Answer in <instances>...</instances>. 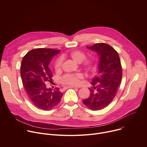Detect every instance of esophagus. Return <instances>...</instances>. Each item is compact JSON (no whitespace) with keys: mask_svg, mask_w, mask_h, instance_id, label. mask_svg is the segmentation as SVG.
Segmentation results:
<instances>
[{"mask_svg":"<svg viewBox=\"0 0 147 147\" xmlns=\"http://www.w3.org/2000/svg\"><path fill=\"white\" fill-rule=\"evenodd\" d=\"M76 88V86H67V87H65V88H63V89H68V88Z\"/></svg>","mask_w":147,"mask_h":147,"instance_id":"34e87169","label":"esophagus"}]
</instances>
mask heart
I'll return each mask as SVG.
<instances>
[{
	"label": "heart",
	"mask_w": 147,
	"mask_h": 147,
	"mask_svg": "<svg viewBox=\"0 0 147 147\" xmlns=\"http://www.w3.org/2000/svg\"><path fill=\"white\" fill-rule=\"evenodd\" d=\"M69 57L77 63H82V67L89 73L92 72L96 67V61L93 58H86V54L80 50H75L69 54ZM62 67V59L58 58L54 62V68L56 72L61 71ZM83 75L80 74H67L61 79L62 84L68 86H78L80 80L83 79Z\"/></svg>",
	"instance_id": "heart-1"
}]
</instances>
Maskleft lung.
Segmentation results:
<instances>
[{
  "instance_id": "8db88e82",
  "label": "left lung",
  "mask_w": 147,
  "mask_h": 147,
  "mask_svg": "<svg viewBox=\"0 0 147 147\" xmlns=\"http://www.w3.org/2000/svg\"><path fill=\"white\" fill-rule=\"evenodd\" d=\"M100 56L99 73L92 80L93 86L89 88L90 93L84 104L92 110L107 107L115 98L122 79V67L118 53L110 45L96 43L87 47Z\"/></svg>"
}]
</instances>
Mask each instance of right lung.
Returning a JSON list of instances; mask_svg holds the SVG:
<instances>
[{
    "mask_svg": "<svg viewBox=\"0 0 147 147\" xmlns=\"http://www.w3.org/2000/svg\"><path fill=\"white\" fill-rule=\"evenodd\" d=\"M59 52L52 48H36L28 52L22 61L20 74L24 88L33 105L44 110L55 107L63 96L58 88L53 90L45 85L53 80L48 65Z\"/></svg>",
    "mask_w": 147,
    "mask_h": 147,
    "instance_id": "right-lung-1",
    "label": "right lung"
}]
</instances>
